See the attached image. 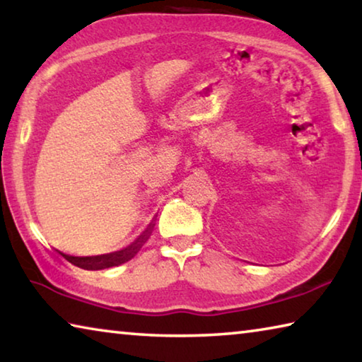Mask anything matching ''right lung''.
I'll return each mask as SVG.
<instances>
[{
	"instance_id": "add662e5",
	"label": "right lung",
	"mask_w": 362,
	"mask_h": 362,
	"mask_svg": "<svg viewBox=\"0 0 362 362\" xmlns=\"http://www.w3.org/2000/svg\"><path fill=\"white\" fill-rule=\"evenodd\" d=\"M150 230L151 228H148L142 236L137 238V241H134L131 246H127L126 249L118 250V252H113V254L97 255V257H73V255H66L60 252V255L65 257V259L70 263H73V265L84 269H102V268L121 265V263L131 260L132 257L139 252V249L142 247V244L146 241V238H148Z\"/></svg>"
}]
</instances>
